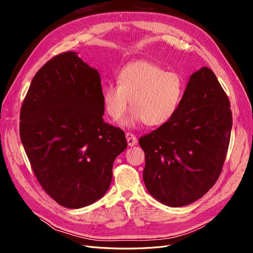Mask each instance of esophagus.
<instances>
[{
	"instance_id": "34e87169",
	"label": "esophagus",
	"mask_w": 253,
	"mask_h": 253,
	"mask_svg": "<svg viewBox=\"0 0 253 253\" xmlns=\"http://www.w3.org/2000/svg\"><path fill=\"white\" fill-rule=\"evenodd\" d=\"M126 141H127V144L129 145V147H133V145H135L137 142H138L135 135L132 133H126Z\"/></svg>"
}]
</instances>
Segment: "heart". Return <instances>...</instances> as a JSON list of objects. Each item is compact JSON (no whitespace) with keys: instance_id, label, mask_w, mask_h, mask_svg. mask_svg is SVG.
I'll use <instances>...</instances> for the list:
<instances>
[{"instance_id":"obj_1","label":"heart","mask_w":253,"mask_h":253,"mask_svg":"<svg viewBox=\"0 0 253 253\" xmlns=\"http://www.w3.org/2000/svg\"><path fill=\"white\" fill-rule=\"evenodd\" d=\"M116 83L103 88V106L113 120H119L129 100L133 110L125 121L128 126L139 121L149 126L167 124L177 113L186 91V81L180 74L165 71L147 60L125 65L117 74Z\"/></svg>"}]
</instances>
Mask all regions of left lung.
<instances>
[{
  "label": "left lung",
  "mask_w": 253,
  "mask_h": 253,
  "mask_svg": "<svg viewBox=\"0 0 253 253\" xmlns=\"http://www.w3.org/2000/svg\"><path fill=\"white\" fill-rule=\"evenodd\" d=\"M230 102L208 67L191 75L175 116L139 138L143 181L169 207L200 200L218 179L230 142Z\"/></svg>",
  "instance_id": "obj_1"
}]
</instances>
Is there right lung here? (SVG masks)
<instances>
[{
	"instance_id": "1",
	"label": "right lung",
	"mask_w": 253,
	"mask_h": 253,
	"mask_svg": "<svg viewBox=\"0 0 253 253\" xmlns=\"http://www.w3.org/2000/svg\"><path fill=\"white\" fill-rule=\"evenodd\" d=\"M99 73L67 51L47 61L30 83L20 113V137L43 190L79 209L101 198L125 132L103 121Z\"/></svg>"
}]
</instances>
